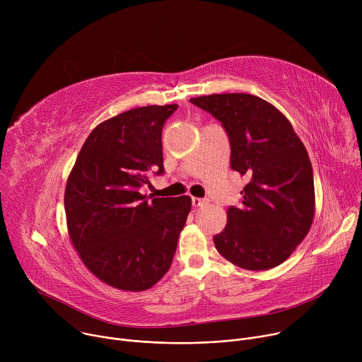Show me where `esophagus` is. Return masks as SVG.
Returning <instances> with one entry per match:
<instances>
[{
  "label": "esophagus",
  "mask_w": 362,
  "mask_h": 362,
  "mask_svg": "<svg viewBox=\"0 0 362 362\" xmlns=\"http://www.w3.org/2000/svg\"><path fill=\"white\" fill-rule=\"evenodd\" d=\"M192 203H193V206H196V208H202V206L208 204L209 200L204 197H192Z\"/></svg>",
  "instance_id": "1"
}]
</instances>
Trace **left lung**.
Instances as JSON below:
<instances>
[{
  "mask_svg": "<svg viewBox=\"0 0 362 362\" xmlns=\"http://www.w3.org/2000/svg\"><path fill=\"white\" fill-rule=\"evenodd\" d=\"M225 129L230 169L249 177L239 206L214 238L233 265L265 271L285 262L313 225L314 172L288 119L268 101L243 93L190 98Z\"/></svg>",
  "mask_w": 362,
  "mask_h": 362,
  "instance_id": "8db88e82",
  "label": "left lung"
}]
</instances>
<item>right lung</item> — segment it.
<instances>
[{"label":"right lung","instance_id":"add662e5","mask_svg":"<svg viewBox=\"0 0 362 362\" xmlns=\"http://www.w3.org/2000/svg\"><path fill=\"white\" fill-rule=\"evenodd\" d=\"M176 105L146 106L98 124L70 173L64 209L84 265L123 291H146L169 271L190 212L189 196L153 197L139 190L162 176V130Z\"/></svg>","mask_w":362,"mask_h":362}]
</instances>
